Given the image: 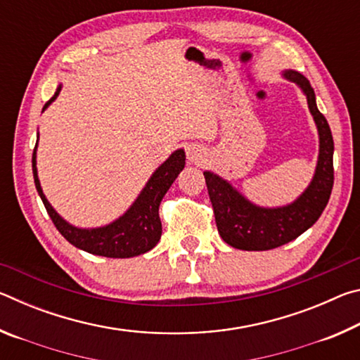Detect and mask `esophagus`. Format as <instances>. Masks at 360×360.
Returning a JSON list of instances; mask_svg holds the SVG:
<instances>
[{"label": "esophagus", "mask_w": 360, "mask_h": 360, "mask_svg": "<svg viewBox=\"0 0 360 360\" xmlns=\"http://www.w3.org/2000/svg\"><path fill=\"white\" fill-rule=\"evenodd\" d=\"M186 154H187V160L188 162H191V163H198L205 157V150L202 149V146L191 144L187 148Z\"/></svg>", "instance_id": "obj_1"}]
</instances>
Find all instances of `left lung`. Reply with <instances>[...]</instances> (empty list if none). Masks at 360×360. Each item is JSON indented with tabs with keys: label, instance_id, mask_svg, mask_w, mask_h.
Listing matches in <instances>:
<instances>
[{
	"label": "left lung",
	"instance_id": "1",
	"mask_svg": "<svg viewBox=\"0 0 360 360\" xmlns=\"http://www.w3.org/2000/svg\"><path fill=\"white\" fill-rule=\"evenodd\" d=\"M283 77L294 82L307 96L308 109L318 129L319 154L308 187L292 203L270 208L252 203L222 176L208 169L203 172L219 235L227 245L241 251H268L295 240L318 221L332 193L333 138L330 127L319 112L308 79L294 70H284Z\"/></svg>",
	"mask_w": 360,
	"mask_h": 360
}]
</instances>
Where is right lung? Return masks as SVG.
Instances as JSON below:
<instances>
[{
    "label": "right lung",
    "mask_w": 360,
    "mask_h": 360,
    "mask_svg": "<svg viewBox=\"0 0 360 360\" xmlns=\"http://www.w3.org/2000/svg\"><path fill=\"white\" fill-rule=\"evenodd\" d=\"M62 90V84H58L56 94L49 100L42 112L52 105V101L57 100V96ZM39 138V135H38ZM36 150L38 143L33 150V178L34 186L39 197L44 203L46 210L51 216L52 222L56 224L57 230L62 233L66 241H70L72 246L82 249L85 252L101 255V257L111 259H129L136 257L139 254H144L154 248L162 236V222L158 217V206L162 198L165 197L168 188L172 187L178 174L184 169L186 154L184 149L174 150L165 162L158 167L149 181L146 182L143 191L139 192L135 202L130 205L124 214L114 219L112 222L101 227L84 229L76 227L63 219L58 212L53 210V206L49 203L44 192H42L41 182L38 178V167H36Z\"/></svg>",
    "instance_id": "1"
}]
</instances>
